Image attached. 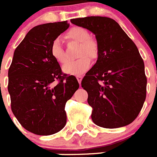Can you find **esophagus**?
<instances>
[{
    "label": "esophagus",
    "instance_id": "esophagus-1",
    "mask_svg": "<svg viewBox=\"0 0 157 157\" xmlns=\"http://www.w3.org/2000/svg\"><path fill=\"white\" fill-rule=\"evenodd\" d=\"M76 78H77L78 82H79V84H81V82H82V77L81 75H77V76H76Z\"/></svg>",
    "mask_w": 157,
    "mask_h": 157
}]
</instances>
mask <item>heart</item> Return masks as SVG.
Masks as SVG:
<instances>
[{
	"instance_id": "b5f03b06",
	"label": "heart",
	"mask_w": 157,
	"mask_h": 157,
	"mask_svg": "<svg viewBox=\"0 0 157 157\" xmlns=\"http://www.w3.org/2000/svg\"><path fill=\"white\" fill-rule=\"evenodd\" d=\"M64 39L78 43L77 56L79 58L74 61L67 62L63 67V71L66 74L80 75L90 68L91 65L90 58L92 60H96L99 57V44L95 38L90 37L88 30L80 27H72L67 30L64 34ZM49 51L56 62L63 63L66 61L64 50L58 39L52 41Z\"/></svg>"
}]
</instances>
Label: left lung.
<instances>
[{
	"instance_id": "8db88e82",
	"label": "left lung",
	"mask_w": 157,
	"mask_h": 157,
	"mask_svg": "<svg viewBox=\"0 0 157 157\" xmlns=\"http://www.w3.org/2000/svg\"><path fill=\"white\" fill-rule=\"evenodd\" d=\"M71 22L93 32L100 46L97 63L82 80L93 122L104 128L128 125L146 98L145 65L138 48L111 18L88 16Z\"/></svg>"
}]
</instances>
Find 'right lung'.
<instances>
[{
	"label": "right lung",
	"mask_w": 157,
	"mask_h": 157,
	"mask_svg": "<svg viewBox=\"0 0 157 157\" xmlns=\"http://www.w3.org/2000/svg\"><path fill=\"white\" fill-rule=\"evenodd\" d=\"M69 27L67 21L38 25L16 47L8 69L11 108L19 123L37 135L56 134L67 122L66 102L79 84L62 72L50 45Z\"/></svg>",
	"instance_id": "1"
}]
</instances>
